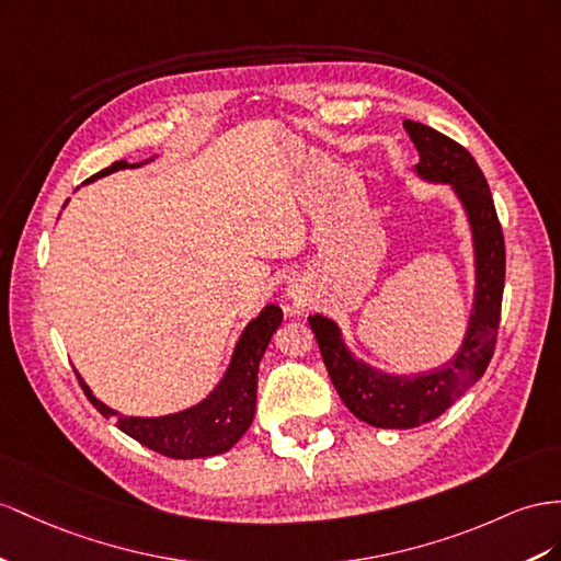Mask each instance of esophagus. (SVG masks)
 Wrapping results in <instances>:
<instances>
[{
  "instance_id": "1",
  "label": "esophagus",
  "mask_w": 561,
  "mask_h": 561,
  "mask_svg": "<svg viewBox=\"0 0 561 561\" xmlns=\"http://www.w3.org/2000/svg\"><path fill=\"white\" fill-rule=\"evenodd\" d=\"M289 296H298V286H296V289H294V284L289 286Z\"/></svg>"
}]
</instances>
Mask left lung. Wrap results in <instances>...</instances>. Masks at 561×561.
<instances>
[{
	"label": "left lung",
	"instance_id": "left-lung-1",
	"mask_svg": "<svg viewBox=\"0 0 561 561\" xmlns=\"http://www.w3.org/2000/svg\"><path fill=\"white\" fill-rule=\"evenodd\" d=\"M403 127L420 151L414 175L428 184H448L465 210L473 251V298L457 353L440 367L412 375H391L355 357L332 318L310 314L308 324L336 393L357 420L379 428H412L436 420L483 377L493 357L505 289V239L481 168L465 147L434 127L414 121Z\"/></svg>",
	"mask_w": 561,
	"mask_h": 561
}]
</instances>
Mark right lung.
Wrapping results in <instances>:
<instances>
[{
	"instance_id": "1",
	"label": "right lung",
	"mask_w": 561,
	"mask_h": 561,
	"mask_svg": "<svg viewBox=\"0 0 561 561\" xmlns=\"http://www.w3.org/2000/svg\"><path fill=\"white\" fill-rule=\"evenodd\" d=\"M156 158L158 156H151L141 163L116 161L113 165L99 170L96 175L88 180V184L111 175V172L141 168L156 161ZM282 318V308L275 304H267L247 327H243L218 386H215L201 403L170 414H161V417H127V414H121L118 410L102 403L78 371L76 375L84 396L90 398V403L102 412L106 420H116L123 434L139 440L141 445H147V448L172 459H198L222 455L247 434V428L253 422L257 398V367H261L263 355L270 346L272 336H275L279 329Z\"/></svg>"
}]
</instances>
